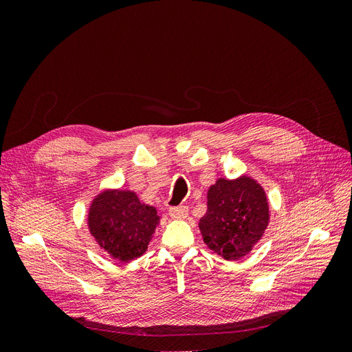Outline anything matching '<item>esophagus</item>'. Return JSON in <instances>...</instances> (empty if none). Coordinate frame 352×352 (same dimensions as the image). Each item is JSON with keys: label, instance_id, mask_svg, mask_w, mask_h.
<instances>
[{"label": "esophagus", "instance_id": "esophagus-1", "mask_svg": "<svg viewBox=\"0 0 352 352\" xmlns=\"http://www.w3.org/2000/svg\"><path fill=\"white\" fill-rule=\"evenodd\" d=\"M170 212V217L176 219V220H182L188 216V207L185 206H180V207H172L168 210Z\"/></svg>", "mask_w": 352, "mask_h": 352}]
</instances>
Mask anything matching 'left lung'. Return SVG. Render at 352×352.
Returning <instances> with one entry per match:
<instances>
[{
  "instance_id": "left-lung-1",
  "label": "left lung",
  "mask_w": 352,
  "mask_h": 352,
  "mask_svg": "<svg viewBox=\"0 0 352 352\" xmlns=\"http://www.w3.org/2000/svg\"><path fill=\"white\" fill-rule=\"evenodd\" d=\"M270 221L264 188L248 175L219 177L207 190V212L198 228L207 247L228 261L245 257L260 242Z\"/></svg>"
}]
</instances>
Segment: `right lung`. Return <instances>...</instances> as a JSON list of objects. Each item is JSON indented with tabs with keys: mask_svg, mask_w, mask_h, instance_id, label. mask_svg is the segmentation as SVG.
<instances>
[{
	"mask_svg": "<svg viewBox=\"0 0 352 352\" xmlns=\"http://www.w3.org/2000/svg\"><path fill=\"white\" fill-rule=\"evenodd\" d=\"M160 219L157 208L141 202L133 190L107 188L91 201L87 220L98 247L127 263L145 254Z\"/></svg>",
	"mask_w": 352,
	"mask_h": 352,
	"instance_id": "obj_1",
	"label": "right lung"
}]
</instances>
